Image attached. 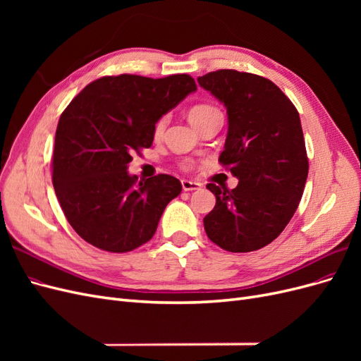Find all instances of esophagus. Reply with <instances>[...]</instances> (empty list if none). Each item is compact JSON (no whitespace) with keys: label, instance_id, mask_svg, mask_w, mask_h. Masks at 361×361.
<instances>
[{"label":"esophagus","instance_id":"obj_1","mask_svg":"<svg viewBox=\"0 0 361 361\" xmlns=\"http://www.w3.org/2000/svg\"><path fill=\"white\" fill-rule=\"evenodd\" d=\"M202 188V183L199 182H192L188 179H183L182 180V190L183 191H195V190H200Z\"/></svg>","mask_w":361,"mask_h":361}]
</instances>
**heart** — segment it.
I'll return each instance as SVG.
<instances>
[{
  "label": "heart",
  "mask_w": 361,
  "mask_h": 361,
  "mask_svg": "<svg viewBox=\"0 0 361 361\" xmlns=\"http://www.w3.org/2000/svg\"><path fill=\"white\" fill-rule=\"evenodd\" d=\"M216 114H221L220 113V110H218V108H215L214 105H209V104H199V105H194V106H191L190 108V111H188V118H190V122L192 123V126L195 128V126H199L200 123H203L204 120H207V118H211V117H214V116H216ZM167 117L164 116V117H161L158 122L155 123V128H154V134H155V137H161L162 134H164V129H166V126H167Z\"/></svg>",
  "instance_id": "b5f03b06"
}]
</instances>
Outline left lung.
I'll use <instances>...</instances> for the list:
<instances>
[{"label":"left lung","mask_w":361,"mask_h":361,"mask_svg":"<svg viewBox=\"0 0 361 361\" xmlns=\"http://www.w3.org/2000/svg\"><path fill=\"white\" fill-rule=\"evenodd\" d=\"M224 104L228 130L220 162L236 188H206L215 207L203 218L207 238L232 253H248L283 232L300 204L309 173L297 108L264 76L221 69L197 78Z\"/></svg>","instance_id":"obj_1"}]
</instances>
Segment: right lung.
Listing matches in <instances>:
<instances>
[{"instance_id":"obj_1","label":"right lung","mask_w":361,"mask_h":361,"mask_svg":"<svg viewBox=\"0 0 361 361\" xmlns=\"http://www.w3.org/2000/svg\"><path fill=\"white\" fill-rule=\"evenodd\" d=\"M195 90L187 73L158 80L104 76L84 87L63 111L52 185L69 224L84 241L126 253L155 235L182 185L170 174L137 182L128 164L134 152L152 146L158 120Z\"/></svg>"}]
</instances>
